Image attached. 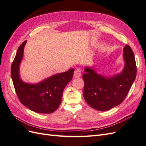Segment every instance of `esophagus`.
Masks as SVG:
<instances>
[{
	"label": "esophagus",
	"mask_w": 146,
	"mask_h": 146,
	"mask_svg": "<svg viewBox=\"0 0 146 146\" xmlns=\"http://www.w3.org/2000/svg\"><path fill=\"white\" fill-rule=\"evenodd\" d=\"M81 74H82V71H81V69L80 68H77L76 70H75L74 71V77H79L81 76Z\"/></svg>",
	"instance_id": "1"
}]
</instances>
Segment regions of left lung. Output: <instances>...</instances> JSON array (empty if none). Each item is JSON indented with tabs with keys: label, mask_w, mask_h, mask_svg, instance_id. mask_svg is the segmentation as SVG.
<instances>
[{
	"label": "left lung",
	"mask_w": 146,
	"mask_h": 146,
	"mask_svg": "<svg viewBox=\"0 0 146 146\" xmlns=\"http://www.w3.org/2000/svg\"><path fill=\"white\" fill-rule=\"evenodd\" d=\"M125 65L122 72L111 77H105L94 69L85 67L83 75L85 83L83 96L91 107L105 111L121 104L129 93L136 76L135 55L131 47H123Z\"/></svg>",
	"instance_id": "1"
}]
</instances>
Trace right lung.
I'll return each mask as SVG.
<instances>
[{
	"mask_svg": "<svg viewBox=\"0 0 146 146\" xmlns=\"http://www.w3.org/2000/svg\"><path fill=\"white\" fill-rule=\"evenodd\" d=\"M27 41L18 47L11 68V75L15 89L21 102L32 111L38 113H52L58 108L63 92L71 81L74 69L59 73L36 84L24 82L20 78L19 66Z\"/></svg>",
	"mask_w": 146,
	"mask_h": 146,
	"instance_id": "right-lung-1",
	"label": "right lung"
}]
</instances>
